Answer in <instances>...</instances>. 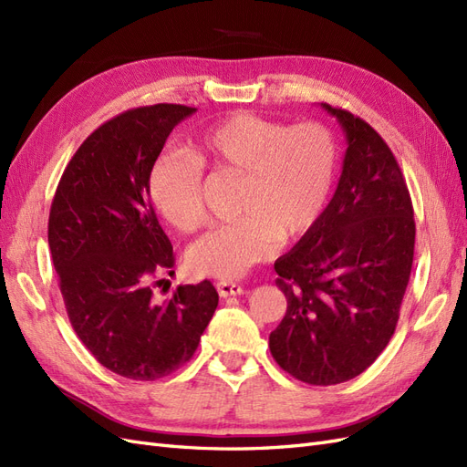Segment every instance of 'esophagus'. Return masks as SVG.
I'll return each instance as SVG.
<instances>
[{
    "instance_id": "34e87169",
    "label": "esophagus",
    "mask_w": 467,
    "mask_h": 467,
    "mask_svg": "<svg viewBox=\"0 0 467 467\" xmlns=\"http://www.w3.org/2000/svg\"><path fill=\"white\" fill-rule=\"evenodd\" d=\"M216 290L220 294V298H230V296H239V294L244 292V288L239 286V285H235V282H225V280L218 282Z\"/></svg>"
}]
</instances>
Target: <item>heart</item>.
I'll return each mask as SVG.
<instances>
[{"label":"heart","mask_w":467,"mask_h":467,"mask_svg":"<svg viewBox=\"0 0 467 467\" xmlns=\"http://www.w3.org/2000/svg\"><path fill=\"white\" fill-rule=\"evenodd\" d=\"M202 167L239 175V216L196 239L187 265L201 276L234 280L271 257L278 242L314 228L333 189L337 146L323 124L286 129L255 112H232L204 126L189 140V151H163L148 173L153 208L179 232L204 220Z\"/></svg>","instance_id":"1"}]
</instances>
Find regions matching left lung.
Here are the masks:
<instances>
[{
    "instance_id": "left-lung-1",
    "label": "left lung",
    "mask_w": 467,
    "mask_h": 467,
    "mask_svg": "<svg viewBox=\"0 0 467 467\" xmlns=\"http://www.w3.org/2000/svg\"><path fill=\"white\" fill-rule=\"evenodd\" d=\"M347 138L338 185L316 225L275 263L286 314L268 337L296 379L333 386L379 357L413 266L415 218L401 169L368 122L335 109Z\"/></svg>"
}]
</instances>
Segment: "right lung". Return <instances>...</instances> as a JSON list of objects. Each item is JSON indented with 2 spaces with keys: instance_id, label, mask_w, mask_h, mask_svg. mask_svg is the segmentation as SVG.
Masks as SVG:
<instances>
[{
  "instance_id": "right-lung-1",
  "label": "right lung",
  "mask_w": 467,
  "mask_h": 467,
  "mask_svg": "<svg viewBox=\"0 0 467 467\" xmlns=\"http://www.w3.org/2000/svg\"><path fill=\"white\" fill-rule=\"evenodd\" d=\"M192 112L161 103L99 126L69 160L50 206L48 245L69 323L97 362L122 378L150 381L185 366L218 307L210 280L177 286L165 302L151 292L175 257L148 173Z\"/></svg>"
}]
</instances>
